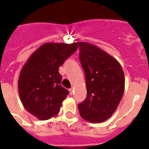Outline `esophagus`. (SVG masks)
Listing matches in <instances>:
<instances>
[{
  "label": "esophagus",
  "mask_w": 149,
  "mask_h": 149,
  "mask_svg": "<svg viewBox=\"0 0 149 149\" xmlns=\"http://www.w3.org/2000/svg\"><path fill=\"white\" fill-rule=\"evenodd\" d=\"M69 94L72 95V94H73V89L72 88H71V89H69Z\"/></svg>",
  "instance_id": "1"
}]
</instances>
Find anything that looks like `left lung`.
Instances as JSON below:
<instances>
[{
	"instance_id": "obj_1",
	"label": "left lung",
	"mask_w": 149,
	"mask_h": 149,
	"mask_svg": "<svg viewBox=\"0 0 149 149\" xmlns=\"http://www.w3.org/2000/svg\"><path fill=\"white\" fill-rule=\"evenodd\" d=\"M87 95L79 104L81 116L92 123L108 119L117 109L125 90V74L120 63L98 46L77 42Z\"/></svg>"
}]
</instances>
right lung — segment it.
<instances>
[{
	"label": "right lung",
	"instance_id": "1",
	"mask_svg": "<svg viewBox=\"0 0 149 149\" xmlns=\"http://www.w3.org/2000/svg\"><path fill=\"white\" fill-rule=\"evenodd\" d=\"M77 48L76 42L45 43L22 67L18 81L19 97L27 111L39 120H48L59 113L68 95L61 86L59 67Z\"/></svg>",
	"mask_w": 149,
	"mask_h": 149
}]
</instances>
